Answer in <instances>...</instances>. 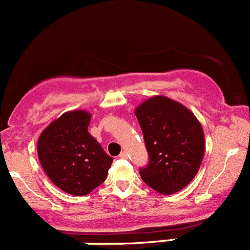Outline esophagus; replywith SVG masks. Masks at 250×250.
Instances as JSON below:
<instances>
[{
    "mask_svg": "<svg viewBox=\"0 0 250 250\" xmlns=\"http://www.w3.org/2000/svg\"><path fill=\"white\" fill-rule=\"evenodd\" d=\"M120 158H121V159H127V158H128V151H122V153L120 154Z\"/></svg>",
    "mask_w": 250,
    "mask_h": 250,
    "instance_id": "1",
    "label": "esophagus"
}]
</instances>
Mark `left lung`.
<instances>
[{
  "mask_svg": "<svg viewBox=\"0 0 250 250\" xmlns=\"http://www.w3.org/2000/svg\"><path fill=\"white\" fill-rule=\"evenodd\" d=\"M148 151L139 167L144 183L163 195L183 190L192 181L205 153L204 130L192 112L164 96L146 100L136 109Z\"/></svg>",
  "mask_w": 250,
  "mask_h": 250,
  "instance_id": "left-lung-1",
  "label": "left lung"
}]
</instances>
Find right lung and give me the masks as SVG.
I'll use <instances>...</instances> for the list:
<instances>
[{
	"instance_id": "add662e5",
	"label": "right lung",
	"mask_w": 250,
	"mask_h": 250,
	"mask_svg": "<svg viewBox=\"0 0 250 250\" xmlns=\"http://www.w3.org/2000/svg\"><path fill=\"white\" fill-rule=\"evenodd\" d=\"M86 111L62 114L39 137L38 158L55 185L70 195L83 196L107 178L113 158L88 133Z\"/></svg>"
}]
</instances>
